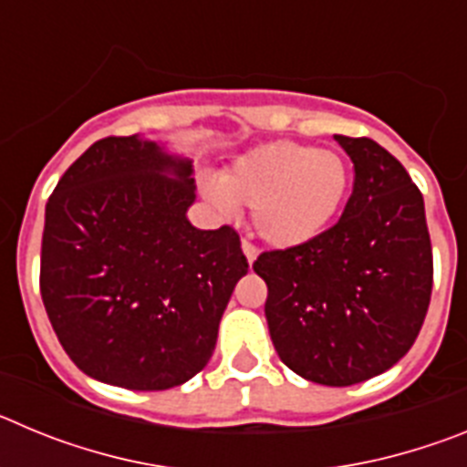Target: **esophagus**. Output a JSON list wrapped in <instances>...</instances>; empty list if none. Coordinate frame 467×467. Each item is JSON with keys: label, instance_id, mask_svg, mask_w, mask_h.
Returning a JSON list of instances; mask_svg holds the SVG:
<instances>
[{"label": "esophagus", "instance_id": "1", "mask_svg": "<svg viewBox=\"0 0 467 467\" xmlns=\"http://www.w3.org/2000/svg\"><path fill=\"white\" fill-rule=\"evenodd\" d=\"M243 253H245L247 262H250V264H253L254 259H257V254H259V253H257V247H254L250 241H245V238H243Z\"/></svg>", "mask_w": 467, "mask_h": 467}]
</instances>
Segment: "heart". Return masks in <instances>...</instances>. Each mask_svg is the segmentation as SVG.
Returning <instances> with one entry per match:
<instances>
[{"label":"heart","mask_w":467,"mask_h":467,"mask_svg":"<svg viewBox=\"0 0 467 467\" xmlns=\"http://www.w3.org/2000/svg\"><path fill=\"white\" fill-rule=\"evenodd\" d=\"M348 184V166L339 154L269 142L243 154L222 180H210L205 193L224 213L238 205L253 208V226L262 241L295 247L327 229Z\"/></svg>","instance_id":"b5f03b06"}]
</instances>
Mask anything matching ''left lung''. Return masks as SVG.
<instances>
[{
	"mask_svg": "<svg viewBox=\"0 0 467 467\" xmlns=\"http://www.w3.org/2000/svg\"><path fill=\"white\" fill-rule=\"evenodd\" d=\"M353 161L341 220L311 241L253 264L269 296L271 341L292 372L353 386L414 346L432 292L426 208L410 172L369 138L334 135Z\"/></svg>",
	"mask_w": 467,
	"mask_h": 467,
	"instance_id": "8db88e82",
	"label": "left lung"
}]
</instances>
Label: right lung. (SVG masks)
I'll use <instances>...</instances> for the list:
<instances>
[{
	"mask_svg": "<svg viewBox=\"0 0 467 467\" xmlns=\"http://www.w3.org/2000/svg\"><path fill=\"white\" fill-rule=\"evenodd\" d=\"M193 189L192 161L138 135L90 144L53 189L41 299L88 377L166 390L208 365L247 259L231 226H192Z\"/></svg>",
	"mask_w": 467,
	"mask_h": 467,
	"instance_id": "1",
	"label": "right lung"
}]
</instances>
